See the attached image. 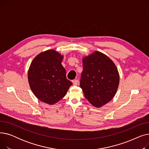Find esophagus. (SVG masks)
Wrapping results in <instances>:
<instances>
[{
	"label": "esophagus",
	"mask_w": 149,
	"mask_h": 149,
	"mask_svg": "<svg viewBox=\"0 0 149 149\" xmlns=\"http://www.w3.org/2000/svg\"><path fill=\"white\" fill-rule=\"evenodd\" d=\"M72 83H73V84L74 85H77L78 83H79V80H74L72 81Z\"/></svg>",
	"instance_id": "34e87169"
}]
</instances>
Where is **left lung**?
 <instances>
[{"label": "left lung", "mask_w": 149, "mask_h": 149, "mask_svg": "<svg viewBox=\"0 0 149 149\" xmlns=\"http://www.w3.org/2000/svg\"><path fill=\"white\" fill-rule=\"evenodd\" d=\"M80 86L85 98L95 107L110 101L116 92L120 76L114 63L105 54L95 51L83 59Z\"/></svg>", "instance_id": "1"}]
</instances>
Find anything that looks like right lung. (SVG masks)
Segmentation results:
<instances>
[{
  "label": "right lung",
  "instance_id": "obj_1",
  "mask_svg": "<svg viewBox=\"0 0 149 149\" xmlns=\"http://www.w3.org/2000/svg\"><path fill=\"white\" fill-rule=\"evenodd\" d=\"M63 56L56 51H46L37 56L28 70V81L36 97L54 104L63 98L72 83L67 79L61 65Z\"/></svg>",
  "mask_w": 149,
  "mask_h": 149
}]
</instances>
